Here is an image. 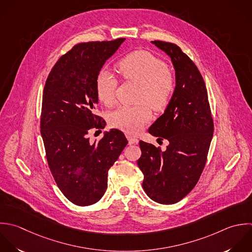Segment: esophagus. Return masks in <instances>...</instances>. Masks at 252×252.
Wrapping results in <instances>:
<instances>
[{
	"instance_id": "esophagus-1",
	"label": "esophagus",
	"mask_w": 252,
	"mask_h": 252,
	"mask_svg": "<svg viewBox=\"0 0 252 252\" xmlns=\"http://www.w3.org/2000/svg\"><path fill=\"white\" fill-rule=\"evenodd\" d=\"M126 137L128 139L129 144H137L138 143V139L136 137H133L131 135H126Z\"/></svg>"
}]
</instances>
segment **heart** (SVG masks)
<instances>
[{
  "label": "heart",
  "mask_w": 252,
  "mask_h": 252,
  "mask_svg": "<svg viewBox=\"0 0 252 252\" xmlns=\"http://www.w3.org/2000/svg\"><path fill=\"white\" fill-rule=\"evenodd\" d=\"M123 77L141 84L138 106H123L109 118L112 126L127 133H138L152 119V111H160L168 106L176 89V77L167 63L146 51H135L119 63ZM118 79L106 69H102L95 82L97 98L106 106L116 102Z\"/></svg>",
  "instance_id": "b5f03b06"
}]
</instances>
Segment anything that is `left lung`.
<instances>
[{"mask_svg": "<svg viewBox=\"0 0 252 252\" xmlns=\"http://www.w3.org/2000/svg\"><path fill=\"white\" fill-rule=\"evenodd\" d=\"M172 60L176 89L165 113L149 127L154 136L166 138L165 151L139 141L137 165L144 175L145 193L161 204H174L197 184L207 161L214 123L203 77L182 49L170 42L152 41Z\"/></svg>", "mask_w": 252, "mask_h": 252, "instance_id": "1", "label": "left lung"}]
</instances>
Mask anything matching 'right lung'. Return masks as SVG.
I'll list each match as a JSON object with an SVG mask.
<instances>
[{"label": "right lung", "instance_id": "1", "mask_svg": "<svg viewBox=\"0 0 252 252\" xmlns=\"http://www.w3.org/2000/svg\"><path fill=\"white\" fill-rule=\"evenodd\" d=\"M125 40L74 45L55 63L44 86L40 131L47 162L60 190L78 206L101 199L108 171L127 144L123 131L116 128L98 141L89 137L106 126L95 114L96 77Z\"/></svg>", "mask_w": 252, "mask_h": 252}]
</instances>
